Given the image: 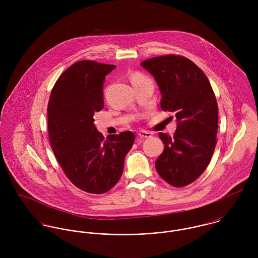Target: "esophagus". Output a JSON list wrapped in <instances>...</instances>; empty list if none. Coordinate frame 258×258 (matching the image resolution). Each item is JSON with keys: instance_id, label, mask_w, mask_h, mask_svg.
Returning <instances> with one entry per match:
<instances>
[{"instance_id": "1", "label": "esophagus", "mask_w": 258, "mask_h": 258, "mask_svg": "<svg viewBox=\"0 0 258 258\" xmlns=\"http://www.w3.org/2000/svg\"><path fill=\"white\" fill-rule=\"evenodd\" d=\"M151 136H152L151 133H149L148 131H145V130H141V131L138 132V137H140V138H150Z\"/></svg>"}]
</instances>
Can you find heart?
I'll use <instances>...</instances> for the list:
<instances>
[{
  "label": "heart",
  "instance_id": "1",
  "mask_svg": "<svg viewBox=\"0 0 258 258\" xmlns=\"http://www.w3.org/2000/svg\"><path fill=\"white\" fill-rule=\"evenodd\" d=\"M144 80H149V78L146 77L144 74H140V73H134L131 75V81L133 84L140 82V81H144Z\"/></svg>",
  "mask_w": 258,
  "mask_h": 258
}]
</instances>
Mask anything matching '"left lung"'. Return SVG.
Returning a JSON list of instances; mask_svg holds the SVG:
<instances>
[{
    "label": "left lung",
    "mask_w": 258,
    "mask_h": 258,
    "mask_svg": "<svg viewBox=\"0 0 258 258\" xmlns=\"http://www.w3.org/2000/svg\"><path fill=\"white\" fill-rule=\"evenodd\" d=\"M141 66L159 85L162 110L174 113L178 120L173 137L159 133L165 149L155 162L156 170L173 186L191 184L209 166L217 144L219 114L212 85L204 72L182 55H161Z\"/></svg>",
    "instance_id": "8db88e82"
}]
</instances>
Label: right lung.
<instances>
[{
    "label": "right lung",
    "instance_id": "obj_1",
    "mask_svg": "<svg viewBox=\"0 0 258 258\" xmlns=\"http://www.w3.org/2000/svg\"><path fill=\"white\" fill-rule=\"evenodd\" d=\"M114 69L93 60L75 62L56 80L47 105L52 152L69 180L90 194H104L119 181L135 141L131 131L104 139L93 123L104 107L105 76Z\"/></svg>",
    "mask_w": 258,
    "mask_h": 258
}]
</instances>
